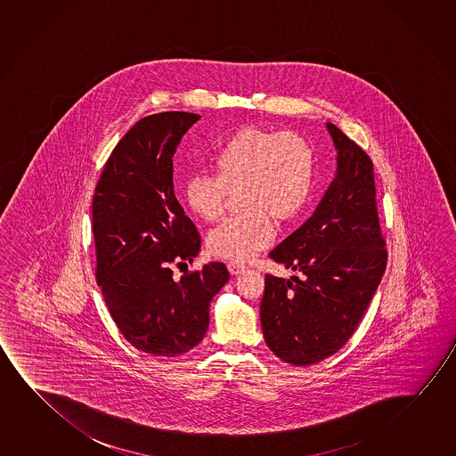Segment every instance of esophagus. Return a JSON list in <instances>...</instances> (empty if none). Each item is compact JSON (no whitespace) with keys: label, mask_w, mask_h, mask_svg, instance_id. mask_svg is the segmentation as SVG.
Returning <instances> with one entry per match:
<instances>
[{"label":"esophagus","mask_w":456,"mask_h":456,"mask_svg":"<svg viewBox=\"0 0 456 456\" xmlns=\"http://www.w3.org/2000/svg\"><path fill=\"white\" fill-rule=\"evenodd\" d=\"M227 268L232 274H240L241 272H245L246 266L239 260H231V262H227Z\"/></svg>","instance_id":"1"}]
</instances>
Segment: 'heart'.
Instances as JSON below:
<instances>
[{
    "label": "heart",
    "mask_w": 456,
    "mask_h": 456,
    "mask_svg": "<svg viewBox=\"0 0 456 456\" xmlns=\"http://www.w3.org/2000/svg\"><path fill=\"white\" fill-rule=\"evenodd\" d=\"M215 175H192L184 186L190 210L207 223L224 215L229 192L243 213L210 232L207 248L223 259L246 260L272 243V216L294 221L314 188V151L300 134L246 126L229 135L211 159Z\"/></svg>",
    "instance_id": "obj_1"
}]
</instances>
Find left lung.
Segmentation results:
<instances>
[{
  "mask_svg": "<svg viewBox=\"0 0 456 456\" xmlns=\"http://www.w3.org/2000/svg\"><path fill=\"white\" fill-rule=\"evenodd\" d=\"M337 178L314 215L282 240L270 259L298 272L265 274L260 322L276 357L308 366L337 354L355 333L386 272L371 158L329 123Z\"/></svg>",
  "mask_w": 456,
  "mask_h": 456,
  "instance_id": "left-lung-1",
  "label": "left lung"
}]
</instances>
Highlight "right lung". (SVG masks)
<instances>
[{
  "mask_svg": "<svg viewBox=\"0 0 456 456\" xmlns=\"http://www.w3.org/2000/svg\"><path fill=\"white\" fill-rule=\"evenodd\" d=\"M197 113L139 119L113 148L93 196L96 281L135 349L176 357L202 341L211 298L229 281L223 262L174 280L200 251V235L174 192L172 158Z\"/></svg>",
  "mask_w": 456,
  "mask_h": 456,
  "instance_id": "obj_1",
  "label": "right lung"
}]
</instances>
